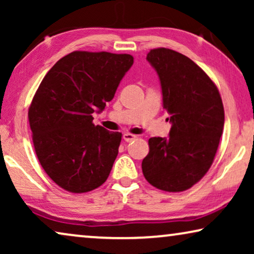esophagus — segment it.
<instances>
[{
  "label": "esophagus",
  "instance_id": "obj_1",
  "mask_svg": "<svg viewBox=\"0 0 254 254\" xmlns=\"http://www.w3.org/2000/svg\"><path fill=\"white\" fill-rule=\"evenodd\" d=\"M123 138L126 142H130V141H133V140H135V138H136V135H133L130 133H125L123 135Z\"/></svg>",
  "mask_w": 254,
  "mask_h": 254
}]
</instances>
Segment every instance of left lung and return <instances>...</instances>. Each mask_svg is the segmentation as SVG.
Listing matches in <instances>:
<instances>
[{"instance_id":"8db88e82","label":"left lung","mask_w":254,"mask_h":254,"mask_svg":"<svg viewBox=\"0 0 254 254\" xmlns=\"http://www.w3.org/2000/svg\"><path fill=\"white\" fill-rule=\"evenodd\" d=\"M147 60L161 81L172 126L169 137L149 138L142 172L156 189L183 192L213 164L223 133V104L214 82L190 58L162 47L149 52Z\"/></svg>"}]
</instances>
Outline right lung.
Listing matches in <instances>:
<instances>
[{
    "mask_svg": "<svg viewBox=\"0 0 254 254\" xmlns=\"http://www.w3.org/2000/svg\"><path fill=\"white\" fill-rule=\"evenodd\" d=\"M129 54L71 52L50 69L29 109L37 157L53 182L85 193L106 182L121 133L93 125L133 65Z\"/></svg>",
    "mask_w": 254,
    "mask_h": 254,
    "instance_id": "1",
    "label": "right lung"
}]
</instances>
